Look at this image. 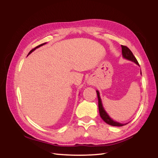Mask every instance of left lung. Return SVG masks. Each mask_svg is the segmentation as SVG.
Returning <instances> with one entry per match:
<instances>
[{"label":"left lung","mask_w":158,"mask_h":158,"mask_svg":"<svg viewBox=\"0 0 158 158\" xmlns=\"http://www.w3.org/2000/svg\"><path fill=\"white\" fill-rule=\"evenodd\" d=\"M121 47H122V55H123V58H125L129 60H131V61L134 62V63H135L136 64L139 65V64H138V62L137 61L136 59L135 58V56H134L132 51L129 49L127 46L121 45ZM96 92H97L98 98V107H99V114H100V117H102L103 120L107 124H108V125L114 126V127H122V126L127 125V123L122 124V123L114 121L113 118H111L108 115V114L107 113V112L106 111H105V109L103 107L101 98H100V95H99V92L98 90L96 91Z\"/></svg>","instance_id":"1"}]
</instances>
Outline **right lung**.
I'll return each mask as SVG.
<instances>
[{"label":"right lung","mask_w":158,"mask_h":158,"mask_svg":"<svg viewBox=\"0 0 158 158\" xmlns=\"http://www.w3.org/2000/svg\"><path fill=\"white\" fill-rule=\"evenodd\" d=\"M45 44H46V43H44V44H41V45H38V46H37L36 47H35V48L34 49H31L30 52H29V53H28V55H27V56L28 55H29L30 54H31V52L33 51H35L36 49H37V48H39V47H40L41 46H42V45H45Z\"/></svg>","instance_id":"1"}]
</instances>
